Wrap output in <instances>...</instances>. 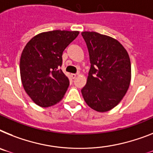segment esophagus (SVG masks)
I'll use <instances>...</instances> for the list:
<instances>
[{
    "mask_svg": "<svg viewBox=\"0 0 153 153\" xmlns=\"http://www.w3.org/2000/svg\"><path fill=\"white\" fill-rule=\"evenodd\" d=\"M77 76V74H71V77L72 78V79H75Z\"/></svg>",
    "mask_w": 153,
    "mask_h": 153,
    "instance_id": "obj_1",
    "label": "esophagus"
}]
</instances>
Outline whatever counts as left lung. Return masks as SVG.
<instances>
[{
	"label": "left lung",
	"instance_id": "1",
	"mask_svg": "<svg viewBox=\"0 0 153 153\" xmlns=\"http://www.w3.org/2000/svg\"><path fill=\"white\" fill-rule=\"evenodd\" d=\"M82 35L91 63L82 94L92 110L106 112L122 100L129 88L131 79L130 57L123 45L113 37L87 31Z\"/></svg>",
	"mask_w": 153,
	"mask_h": 153
}]
</instances>
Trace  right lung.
Listing matches in <instances>:
<instances>
[{
    "mask_svg": "<svg viewBox=\"0 0 153 153\" xmlns=\"http://www.w3.org/2000/svg\"><path fill=\"white\" fill-rule=\"evenodd\" d=\"M79 34V31L44 32L33 36L23 49L20 58L22 83L38 106H53L65 96L69 80L59 68L63 51Z\"/></svg>",
    "mask_w": 153,
    "mask_h": 153,
    "instance_id": "1",
    "label": "right lung"
}]
</instances>
